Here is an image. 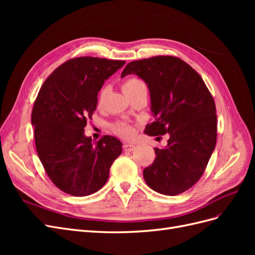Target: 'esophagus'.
<instances>
[{
    "instance_id": "34e87169",
    "label": "esophagus",
    "mask_w": 255,
    "mask_h": 255,
    "mask_svg": "<svg viewBox=\"0 0 255 255\" xmlns=\"http://www.w3.org/2000/svg\"><path fill=\"white\" fill-rule=\"evenodd\" d=\"M123 149L127 152H132L135 150V145L132 143H125L123 144Z\"/></svg>"
}]
</instances>
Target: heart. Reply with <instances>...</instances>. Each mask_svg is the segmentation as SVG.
<instances>
[{"mask_svg": "<svg viewBox=\"0 0 255 255\" xmlns=\"http://www.w3.org/2000/svg\"><path fill=\"white\" fill-rule=\"evenodd\" d=\"M144 88H145L144 83L140 79L135 78V76L127 79L125 81V83H123V90L126 91V94L128 96L133 95L134 92L140 90V89H144ZM107 94H109V86H103L101 89H100L99 94H98V99H97L98 105L103 104ZM113 129L115 133H117L118 135L127 137V138L132 137L135 133L134 127L132 125H129V123H128V122L115 123L113 127Z\"/></svg>", "mask_w": 255, "mask_h": 255, "instance_id": "1", "label": "heart"}]
</instances>
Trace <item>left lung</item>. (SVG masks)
Returning a JSON list of instances; mask_svg holds the SVG:
<instances>
[{
	"instance_id": "left-lung-1",
	"label": "left lung",
	"mask_w": 255,
	"mask_h": 255,
	"mask_svg": "<svg viewBox=\"0 0 255 255\" xmlns=\"http://www.w3.org/2000/svg\"><path fill=\"white\" fill-rule=\"evenodd\" d=\"M130 73L141 78L150 90L155 121L144 133L170 135L165 148H154L156 157L144 168V181L159 194H182L200 180L215 149L217 115L213 96L195 69L175 56L130 61L121 76Z\"/></svg>"
}]
</instances>
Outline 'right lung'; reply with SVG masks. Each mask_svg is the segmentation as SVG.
<instances>
[{
    "label": "right lung",
    "mask_w": 255,
    "mask_h": 255,
    "mask_svg": "<svg viewBox=\"0 0 255 255\" xmlns=\"http://www.w3.org/2000/svg\"><path fill=\"white\" fill-rule=\"evenodd\" d=\"M125 64L91 56L69 59L38 92L32 112L37 154L53 184L68 195L85 197L101 189L122 152L117 138L106 135L95 144L84 128L104 81Z\"/></svg>",
    "instance_id": "1"
}]
</instances>
